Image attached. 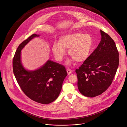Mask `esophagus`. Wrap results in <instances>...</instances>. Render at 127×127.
<instances>
[{
	"instance_id": "esophagus-1",
	"label": "esophagus",
	"mask_w": 127,
	"mask_h": 127,
	"mask_svg": "<svg viewBox=\"0 0 127 127\" xmlns=\"http://www.w3.org/2000/svg\"><path fill=\"white\" fill-rule=\"evenodd\" d=\"M66 72H67L68 75H70V74H71L72 73L73 71H72V70H70V69H67L66 70Z\"/></svg>"
}]
</instances>
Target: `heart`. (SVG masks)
Masks as SVG:
<instances>
[{
	"label": "heart",
	"instance_id": "b5f03b06",
	"mask_svg": "<svg viewBox=\"0 0 127 127\" xmlns=\"http://www.w3.org/2000/svg\"><path fill=\"white\" fill-rule=\"evenodd\" d=\"M93 44V38L91 35L76 32L61 37L59 43L53 44L52 50L57 61L63 60L66 54L65 49H68V53L75 62L81 63L89 57ZM71 64V61L67 62V64Z\"/></svg>",
	"mask_w": 127,
	"mask_h": 127
}]
</instances>
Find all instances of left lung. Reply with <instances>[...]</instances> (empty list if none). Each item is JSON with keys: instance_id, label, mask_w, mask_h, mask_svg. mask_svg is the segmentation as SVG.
I'll return each mask as SVG.
<instances>
[{"instance_id": "left-lung-1", "label": "left lung", "mask_w": 127, "mask_h": 127, "mask_svg": "<svg viewBox=\"0 0 127 127\" xmlns=\"http://www.w3.org/2000/svg\"><path fill=\"white\" fill-rule=\"evenodd\" d=\"M99 45L76 70L78 88L84 96L95 97L104 92L111 85L119 64V54L112 38L100 31Z\"/></svg>"}]
</instances>
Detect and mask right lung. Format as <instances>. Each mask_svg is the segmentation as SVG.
Returning a JSON list of instances; mask_svg holds the SVG:
<instances>
[{
  "label": "right lung",
  "mask_w": 127,
  "mask_h": 127,
  "mask_svg": "<svg viewBox=\"0 0 127 127\" xmlns=\"http://www.w3.org/2000/svg\"><path fill=\"white\" fill-rule=\"evenodd\" d=\"M38 36L39 34H33L19 45L13 60V69L24 93L35 102L48 104L58 97L67 74L64 65L51 60L34 70H28L24 67L21 50L33 38Z\"/></svg>",
  "instance_id": "1"
}]
</instances>
